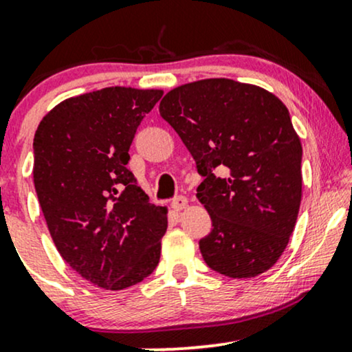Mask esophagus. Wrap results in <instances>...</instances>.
<instances>
[{
    "mask_svg": "<svg viewBox=\"0 0 352 352\" xmlns=\"http://www.w3.org/2000/svg\"><path fill=\"white\" fill-rule=\"evenodd\" d=\"M187 204H188L187 197H184V195H179V197H175V199H172V208L175 210V212H180L182 208L187 207Z\"/></svg>",
    "mask_w": 352,
    "mask_h": 352,
    "instance_id": "esophagus-1",
    "label": "esophagus"
}]
</instances>
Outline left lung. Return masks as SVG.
Masks as SVG:
<instances>
[{"label":"left lung","mask_w":352,"mask_h":352,"mask_svg":"<svg viewBox=\"0 0 352 352\" xmlns=\"http://www.w3.org/2000/svg\"><path fill=\"white\" fill-rule=\"evenodd\" d=\"M159 111L204 177L197 199L213 227L199 241L205 263L228 278L265 273L301 204L302 148L288 109L265 89L221 78L172 89Z\"/></svg>","instance_id":"1"}]
</instances>
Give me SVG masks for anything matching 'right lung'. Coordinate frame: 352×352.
<instances>
[{
  "mask_svg": "<svg viewBox=\"0 0 352 352\" xmlns=\"http://www.w3.org/2000/svg\"><path fill=\"white\" fill-rule=\"evenodd\" d=\"M164 92L106 87L63 100L34 134V188L56 248L84 280L129 288L157 268L167 208L127 168L129 148Z\"/></svg>",
  "mask_w": 352,
  "mask_h": 352,
  "instance_id": "obj_1",
  "label": "right lung"
}]
</instances>
